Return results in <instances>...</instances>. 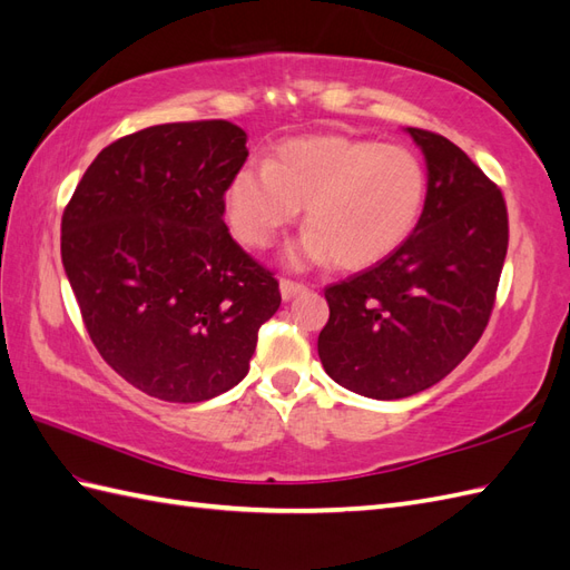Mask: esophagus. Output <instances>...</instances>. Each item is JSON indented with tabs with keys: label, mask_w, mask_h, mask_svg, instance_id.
I'll return each instance as SVG.
<instances>
[{
	"label": "esophagus",
	"mask_w": 570,
	"mask_h": 570,
	"mask_svg": "<svg viewBox=\"0 0 570 570\" xmlns=\"http://www.w3.org/2000/svg\"><path fill=\"white\" fill-rule=\"evenodd\" d=\"M279 288H282V298L291 301V298H296L298 294H303V291L308 288V286L301 284V282H294V279H282Z\"/></svg>",
	"instance_id": "obj_1"
}]
</instances>
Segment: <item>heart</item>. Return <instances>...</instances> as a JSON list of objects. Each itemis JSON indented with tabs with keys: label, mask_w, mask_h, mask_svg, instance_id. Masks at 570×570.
Listing matches in <instances>:
<instances>
[{
	"label": "heart",
	"mask_w": 570,
	"mask_h": 570,
	"mask_svg": "<svg viewBox=\"0 0 570 570\" xmlns=\"http://www.w3.org/2000/svg\"><path fill=\"white\" fill-rule=\"evenodd\" d=\"M426 195V164L410 146L315 135L288 139L272 164L233 175L226 216L245 245L262 250L305 207L308 230L291 262L332 257L342 269H363L412 236Z\"/></svg>",
	"instance_id": "1"
}]
</instances>
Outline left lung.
I'll list each match as a JSON object with an SVG mask.
<instances>
[{
  "label": "left lung",
  "instance_id": "left-lung-1",
  "mask_svg": "<svg viewBox=\"0 0 570 570\" xmlns=\"http://www.w3.org/2000/svg\"><path fill=\"white\" fill-rule=\"evenodd\" d=\"M406 132L426 156L424 212L397 250L325 288L330 320L317 337L332 381L373 400L416 395L472 352L508 250L499 185L443 135Z\"/></svg>",
  "mask_w": 570,
  "mask_h": 570
}]
</instances>
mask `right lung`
<instances>
[{"label":"right lung","instance_id":"add662e5","mask_svg":"<svg viewBox=\"0 0 570 570\" xmlns=\"http://www.w3.org/2000/svg\"><path fill=\"white\" fill-rule=\"evenodd\" d=\"M245 139L228 120L139 129L96 156L62 214L65 272L94 346L164 402L238 385L282 305L279 282L224 224Z\"/></svg>","mask_w":570,"mask_h":570}]
</instances>
